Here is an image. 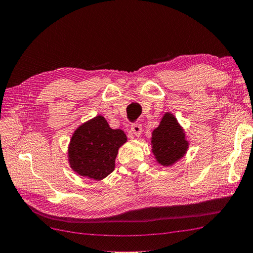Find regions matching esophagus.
Segmentation results:
<instances>
[{
	"label": "esophagus",
	"mask_w": 253,
	"mask_h": 253,
	"mask_svg": "<svg viewBox=\"0 0 253 253\" xmlns=\"http://www.w3.org/2000/svg\"><path fill=\"white\" fill-rule=\"evenodd\" d=\"M142 133V126L139 123H133L131 126V134L134 136H140Z\"/></svg>",
	"instance_id": "34e87169"
}]
</instances>
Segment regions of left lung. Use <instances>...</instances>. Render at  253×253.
I'll list each match as a JSON object with an SVG mask.
<instances>
[{
	"label": "left lung",
	"mask_w": 253,
	"mask_h": 253,
	"mask_svg": "<svg viewBox=\"0 0 253 253\" xmlns=\"http://www.w3.org/2000/svg\"><path fill=\"white\" fill-rule=\"evenodd\" d=\"M151 144L157 162L164 166H169L182 159L188 147L183 128L170 113L165 114L159 127L152 133Z\"/></svg>",
	"instance_id": "8db88e82"
}]
</instances>
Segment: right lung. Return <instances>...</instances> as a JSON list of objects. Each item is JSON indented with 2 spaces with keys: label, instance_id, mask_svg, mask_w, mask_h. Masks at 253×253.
Instances as JSON below:
<instances>
[{
  "label": "right lung",
  "instance_id": "right-lung-1",
  "mask_svg": "<svg viewBox=\"0 0 253 253\" xmlns=\"http://www.w3.org/2000/svg\"><path fill=\"white\" fill-rule=\"evenodd\" d=\"M126 142L122 130H113L101 116L75 131L69 144V163L79 175L100 180L112 173L118 150Z\"/></svg>",
  "mask_w": 253,
  "mask_h": 253
}]
</instances>
